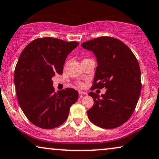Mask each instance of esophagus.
Wrapping results in <instances>:
<instances>
[{"label":"esophagus","instance_id":"1","mask_svg":"<svg viewBox=\"0 0 159 159\" xmlns=\"http://www.w3.org/2000/svg\"><path fill=\"white\" fill-rule=\"evenodd\" d=\"M78 93H79V94L81 96V97H82V96H83V95H85V94H87L86 92L81 91V90H80V91H78Z\"/></svg>","mask_w":159,"mask_h":159}]
</instances>
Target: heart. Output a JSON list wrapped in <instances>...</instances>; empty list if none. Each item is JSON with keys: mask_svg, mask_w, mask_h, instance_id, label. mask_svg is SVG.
<instances>
[{"mask_svg": "<svg viewBox=\"0 0 159 159\" xmlns=\"http://www.w3.org/2000/svg\"><path fill=\"white\" fill-rule=\"evenodd\" d=\"M78 86H79L80 87H82V86H83V84H82L81 83H78Z\"/></svg>", "mask_w": 159, "mask_h": 159, "instance_id": "obj_1", "label": "heart"}]
</instances>
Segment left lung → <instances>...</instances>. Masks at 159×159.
<instances>
[{
  "label": "left lung",
  "instance_id": "obj_1",
  "mask_svg": "<svg viewBox=\"0 0 159 159\" xmlns=\"http://www.w3.org/2000/svg\"><path fill=\"white\" fill-rule=\"evenodd\" d=\"M95 56L98 66L92 89L105 87L101 96L90 92L94 105L86 111L90 121L102 128H114L131 116L141 93V71L127 45L114 37H100L81 44Z\"/></svg>",
  "mask_w": 159,
  "mask_h": 159
}]
</instances>
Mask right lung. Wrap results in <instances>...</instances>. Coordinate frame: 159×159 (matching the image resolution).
I'll return each mask as SVG.
<instances>
[{
	"label": "right lung",
	"instance_id": "1",
	"mask_svg": "<svg viewBox=\"0 0 159 159\" xmlns=\"http://www.w3.org/2000/svg\"><path fill=\"white\" fill-rule=\"evenodd\" d=\"M77 42L52 37L30 43L20 56L14 81L18 103L26 117L37 127L51 129L67 120L78 92L67 89L54 92L52 78L61 75L66 58Z\"/></svg>",
	"mask_w": 159,
	"mask_h": 159
}]
</instances>
